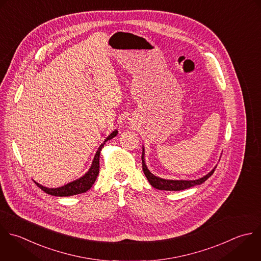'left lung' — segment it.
<instances>
[{"label":"left lung","instance_id":"8db88e82","mask_svg":"<svg viewBox=\"0 0 261 261\" xmlns=\"http://www.w3.org/2000/svg\"><path fill=\"white\" fill-rule=\"evenodd\" d=\"M142 170L143 173L145 175V177L147 178L148 182L150 183V185L152 187H154L155 189L159 190H167V191H180V190H184V189H188L190 187L196 186V185H200L203 182H205L215 172L216 168H214L207 175H205L204 177L197 179V180H166V179H162L160 177L154 176L152 173H150V171L147 169L145 162H144V148H142Z\"/></svg>","mask_w":261,"mask_h":261}]
</instances>
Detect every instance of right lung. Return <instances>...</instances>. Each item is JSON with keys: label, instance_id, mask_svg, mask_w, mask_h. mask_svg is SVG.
<instances>
[{"label": "right lung", "instance_id": "right-lung-1", "mask_svg": "<svg viewBox=\"0 0 261 261\" xmlns=\"http://www.w3.org/2000/svg\"><path fill=\"white\" fill-rule=\"evenodd\" d=\"M118 134V131L115 130L113 131L108 137L107 139L100 144V146L98 147L95 155H94V159L92 161V164H91V167L90 169L88 170V172L82 176L81 178L73 181V182H70L62 187H59V188H47V187H44L36 182H34L42 191H44L45 193L49 194V195H53V196H59V197H63V196H72V195H77V194H81V193H84L86 191H88L92 185L94 184L95 180H96V177L98 175V172H99V154H100V150L101 148L103 147V145L106 144V142L108 140H111L112 138H114L115 136H117Z\"/></svg>", "mask_w": 261, "mask_h": 261}]
</instances>
